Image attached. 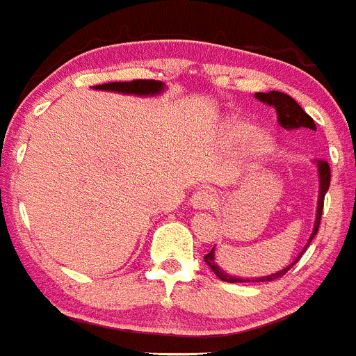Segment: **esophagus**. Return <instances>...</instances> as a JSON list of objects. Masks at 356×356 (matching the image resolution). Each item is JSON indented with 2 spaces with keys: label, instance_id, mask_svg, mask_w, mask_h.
<instances>
[{
  "label": "esophagus",
  "instance_id": "obj_1",
  "mask_svg": "<svg viewBox=\"0 0 356 356\" xmlns=\"http://www.w3.org/2000/svg\"><path fill=\"white\" fill-rule=\"evenodd\" d=\"M191 205L197 210H210L216 205V197H213V193L210 188H200L191 197Z\"/></svg>",
  "mask_w": 356,
  "mask_h": 356
}]
</instances>
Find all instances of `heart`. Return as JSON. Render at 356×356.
I'll return each instance as SVG.
<instances>
[{"label": "heart", "mask_w": 356, "mask_h": 356, "mask_svg": "<svg viewBox=\"0 0 356 356\" xmlns=\"http://www.w3.org/2000/svg\"><path fill=\"white\" fill-rule=\"evenodd\" d=\"M254 137L250 140V153L257 159H262V156H267L273 151V146H275V140L267 131H257L253 134V127L248 124V122H232L228 128H226V140L229 144H242L244 140L250 139V135Z\"/></svg>", "instance_id": "heart-1"}]
</instances>
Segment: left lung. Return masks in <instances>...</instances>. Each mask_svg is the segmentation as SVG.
Segmentation results:
<instances>
[{"mask_svg": "<svg viewBox=\"0 0 356 356\" xmlns=\"http://www.w3.org/2000/svg\"><path fill=\"white\" fill-rule=\"evenodd\" d=\"M254 97L259 99V102L266 103V105L273 106L276 110V115H278V122L282 124V128L285 130H298V128H310V130H316V122L310 115L298 105L296 99H292L289 94L285 92H278V90H271V92H257ZM317 175H319V197H317V210H316V222H314V229H312V235L308 238L307 246L303 248L298 257H296L294 262L291 266L284 267L282 271H276L273 275H267V276H260V278H238V276H232L222 269L219 264L216 262V248L210 250L209 254H205V262L207 266L210 267L213 271V275L217 276L219 280L222 282H228V284H242V282H273L276 278H282L285 273L294 266L298 260L301 259V254L305 253V250L308 248V244L312 242V238L316 237L317 229H319V222H321V216H323V205H325V194L328 193V187H330V165L328 162L325 160H317Z\"/></svg>", "mask_w": 356, "mask_h": 356, "instance_id": "obj_1", "label": "left lung"}]
</instances>
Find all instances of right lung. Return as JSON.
I'll list each match as a JSON object with an SVG mask.
<instances>
[{
  "instance_id": "1",
  "label": "right lung",
  "mask_w": 356,
  "mask_h": 356,
  "mask_svg": "<svg viewBox=\"0 0 356 356\" xmlns=\"http://www.w3.org/2000/svg\"><path fill=\"white\" fill-rule=\"evenodd\" d=\"M96 90H112V92L134 94V96H159L163 92L165 85L163 81L155 80H134V81H112V83H103L92 87Z\"/></svg>"
}]
</instances>
